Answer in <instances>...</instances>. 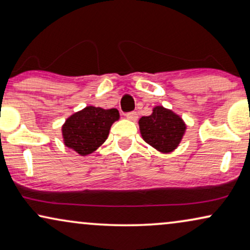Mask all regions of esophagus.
I'll list each match as a JSON object with an SVG mask.
<instances>
[{"mask_svg":"<svg viewBox=\"0 0 250 250\" xmlns=\"http://www.w3.org/2000/svg\"><path fill=\"white\" fill-rule=\"evenodd\" d=\"M126 118L129 119V121H136L138 119V114H136L135 111H132V112H128V114H126Z\"/></svg>","mask_w":250,"mask_h":250,"instance_id":"1","label":"esophagus"}]
</instances>
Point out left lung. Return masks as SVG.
Masks as SVG:
<instances>
[{"instance_id":"1","label":"left lung","mask_w":250,"mask_h":250,"mask_svg":"<svg viewBox=\"0 0 250 250\" xmlns=\"http://www.w3.org/2000/svg\"><path fill=\"white\" fill-rule=\"evenodd\" d=\"M139 126L142 139L162 153L174 151L187 129L181 116L163 105H156L151 115L140 118Z\"/></svg>"}]
</instances>
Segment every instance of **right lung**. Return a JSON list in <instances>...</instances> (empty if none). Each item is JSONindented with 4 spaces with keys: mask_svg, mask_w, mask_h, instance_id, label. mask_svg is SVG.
Masks as SVG:
<instances>
[{
    "mask_svg": "<svg viewBox=\"0 0 250 250\" xmlns=\"http://www.w3.org/2000/svg\"><path fill=\"white\" fill-rule=\"evenodd\" d=\"M118 119L117 109L87 105L69 116L61 127L64 146L81 156L90 155L104 145L111 125Z\"/></svg>",
    "mask_w": 250,
    "mask_h": 250,
    "instance_id": "add662e5",
    "label": "right lung"
}]
</instances>
